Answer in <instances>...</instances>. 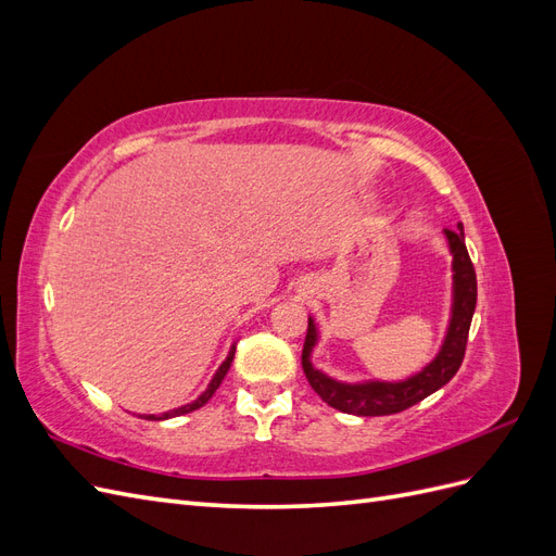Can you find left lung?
Wrapping results in <instances>:
<instances>
[{
	"label": "left lung",
	"mask_w": 556,
	"mask_h": 556,
	"mask_svg": "<svg viewBox=\"0 0 556 556\" xmlns=\"http://www.w3.org/2000/svg\"><path fill=\"white\" fill-rule=\"evenodd\" d=\"M447 248L452 255V306L447 331L443 336V343L435 352V357L406 380H362V382H343L336 380L313 366V350L319 341V331L315 319L308 317V331L304 343V374L311 382L313 390L327 401L331 408L359 415V417H378V415H394L406 410L415 403L427 399L429 394L439 392L443 384H447L454 374L459 371L466 352L470 319L476 313L478 301V280L473 264H470L466 241H464V227L462 223L457 229H445Z\"/></svg>",
	"instance_id": "left-lung-1"
}]
</instances>
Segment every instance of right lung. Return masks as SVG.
Here are the masks:
<instances>
[{
	"label": "right lung",
	"instance_id": "obj_1",
	"mask_svg": "<svg viewBox=\"0 0 556 556\" xmlns=\"http://www.w3.org/2000/svg\"><path fill=\"white\" fill-rule=\"evenodd\" d=\"M233 352H237V343H233V345L229 348L227 359L220 364V368H217L206 390L201 392L192 403H185V406L174 408V410H169V413H162V415H139V417H143V419H169V417H178V415H185V413H192V410L204 406V403H208V399L215 394L217 387H220V382L225 380V376H227V371H229V366H231V359H233Z\"/></svg>",
	"mask_w": 556,
	"mask_h": 556
}]
</instances>
